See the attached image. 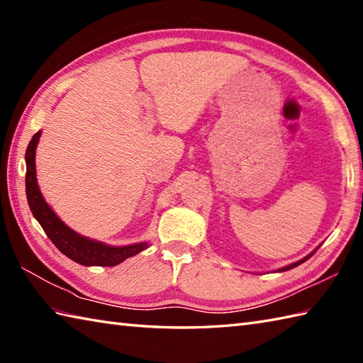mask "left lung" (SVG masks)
Returning a JSON list of instances; mask_svg holds the SVG:
<instances>
[{"label":"left lung","instance_id":"obj_1","mask_svg":"<svg viewBox=\"0 0 363 363\" xmlns=\"http://www.w3.org/2000/svg\"><path fill=\"white\" fill-rule=\"evenodd\" d=\"M313 254V252H312ZM311 254V256H312ZM311 256H307V257H304V259H301V260H298V262H295V264H291V265H287V267H284V268H281L279 272H287V269H291V268H295V267H298V265H301L303 264V262H306L307 259H311Z\"/></svg>","mask_w":363,"mask_h":363}]
</instances>
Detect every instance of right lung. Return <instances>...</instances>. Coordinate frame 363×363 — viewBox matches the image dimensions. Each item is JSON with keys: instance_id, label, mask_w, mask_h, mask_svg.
Masks as SVG:
<instances>
[{"instance_id": "obj_1", "label": "right lung", "mask_w": 363, "mask_h": 363, "mask_svg": "<svg viewBox=\"0 0 363 363\" xmlns=\"http://www.w3.org/2000/svg\"><path fill=\"white\" fill-rule=\"evenodd\" d=\"M38 140H40V130L33 135L26 148V198L30 212H33L35 220L40 223V226L43 228L45 234L50 237V240L56 245V248L65 254L67 257L86 267H113L118 265L125 259L143 251L146 248V243L109 246L76 234L64 221H60L57 215L51 211V207L45 203L37 186L35 148Z\"/></svg>"}]
</instances>
